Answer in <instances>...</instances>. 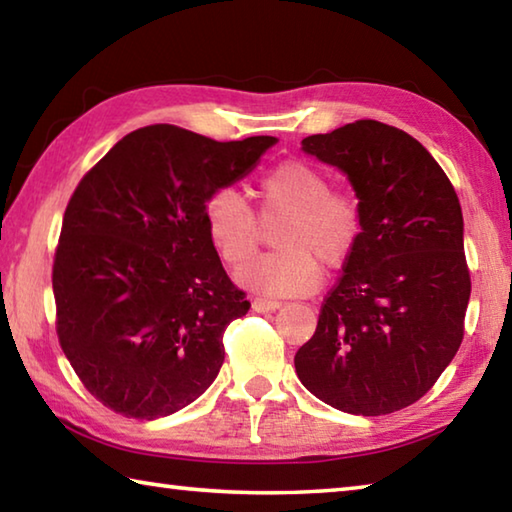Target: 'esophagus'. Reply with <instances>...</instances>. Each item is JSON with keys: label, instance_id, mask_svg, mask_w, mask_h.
Wrapping results in <instances>:
<instances>
[{"label": "esophagus", "instance_id": "34e87169", "mask_svg": "<svg viewBox=\"0 0 512 512\" xmlns=\"http://www.w3.org/2000/svg\"><path fill=\"white\" fill-rule=\"evenodd\" d=\"M275 309H280V302L277 300H266V298L253 300V311H257V314H268V311H275Z\"/></svg>", "mask_w": 512, "mask_h": 512}]
</instances>
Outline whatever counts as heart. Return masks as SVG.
I'll return each mask as SVG.
<instances>
[{"mask_svg": "<svg viewBox=\"0 0 512 512\" xmlns=\"http://www.w3.org/2000/svg\"><path fill=\"white\" fill-rule=\"evenodd\" d=\"M262 219H282L275 230L280 250L241 266L237 282L262 296L291 298L314 293L320 266L341 268L354 255L361 232V207L352 196L332 192L327 176L307 162L277 164L259 183ZM210 244L225 264L239 266L259 244V221L239 192L216 189L203 207Z\"/></svg>", "mask_w": 512, "mask_h": 512, "instance_id": "b5f03b06", "label": "heart"}]
</instances>
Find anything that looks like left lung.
<instances>
[{
    "label": "left lung",
    "mask_w": 512,
    "mask_h": 512,
    "mask_svg": "<svg viewBox=\"0 0 512 512\" xmlns=\"http://www.w3.org/2000/svg\"><path fill=\"white\" fill-rule=\"evenodd\" d=\"M302 151L348 176L363 232L296 352L298 379L345 413L400 411L461 348L472 289L461 203L415 137L375 119L309 135Z\"/></svg>",
    "instance_id": "1"
}]
</instances>
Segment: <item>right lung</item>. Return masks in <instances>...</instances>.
<instances>
[{
  "mask_svg": "<svg viewBox=\"0 0 512 512\" xmlns=\"http://www.w3.org/2000/svg\"><path fill=\"white\" fill-rule=\"evenodd\" d=\"M275 142H216L171 124L144 126L74 189L51 275L56 332L103 406L126 418H164L219 375L225 327L250 302L207 239L203 207Z\"/></svg>",
  "mask_w": 512,
  "mask_h": 512,
  "instance_id": "obj_1",
  "label": "right lung"
}]
</instances>
